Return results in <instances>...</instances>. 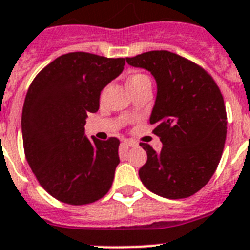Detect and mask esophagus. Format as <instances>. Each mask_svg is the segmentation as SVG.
Here are the masks:
<instances>
[{
    "mask_svg": "<svg viewBox=\"0 0 250 250\" xmlns=\"http://www.w3.org/2000/svg\"><path fill=\"white\" fill-rule=\"evenodd\" d=\"M123 144L125 146H136L135 142H133V140H129V139H124Z\"/></svg>",
    "mask_w": 250,
    "mask_h": 250,
    "instance_id": "1",
    "label": "esophagus"
}]
</instances>
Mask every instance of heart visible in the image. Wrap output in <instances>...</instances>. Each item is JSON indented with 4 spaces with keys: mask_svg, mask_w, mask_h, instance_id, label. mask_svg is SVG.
Segmentation results:
<instances>
[{
    "mask_svg": "<svg viewBox=\"0 0 250 250\" xmlns=\"http://www.w3.org/2000/svg\"><path fill=\"white\" fill-rule=\"evenodd\" d=\"M149 84H150L149 77L143 73L131 74L126 81L127 88H129L131 92H134V91H136V89L143 88L144 86H149Z\"/></svg>",
    "mask_w": 250,
    "mask_h": 250,
    "instance_id": "heart-1",
    "label": "heart"
}]
</instances>
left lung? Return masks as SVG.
<instances>
[{
  "label": "left lung",
  "instance_id": "8db88e82",
  "mask_svg": "<svg viewBox=\"0 0 250 250\" xmlns=\"http://www.w3.org/2000/svg\"><path fill=\"white\" fill-rule=\"evenodd\" d=\"M133 67L149 70L157 81L150 115L159 153L140 143L146 163L139 169L143 185L166 198L195 195L210 181L227 139V110L220 88L202 67L167 50L126 58Z\"/></svg>",
  "mask_w": 250,
  "mask_h": 250
}]
</instances>
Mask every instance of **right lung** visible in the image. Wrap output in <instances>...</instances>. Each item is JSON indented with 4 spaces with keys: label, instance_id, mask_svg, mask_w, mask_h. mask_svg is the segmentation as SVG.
Here are the masks:
<instances>
[{
    "label": "right lung",
    "instance_id": "right-lung-1",
    "mask_svg": "<svg viewBox=\"0 0 250 250\" xmlns=\"http://www.w3.org/2000/svg\"><path fill=\"white\" fill-rule=\"evenodd\" d=\"M124 65V58L68 53L42 68L27 89L21 116L25 157L40 186L64 204H92L111 188L120 140L88 139L84 125Z\"/></svg>",
    "mask_w": 250,
    "mask_h": 250
}]
</instances>
